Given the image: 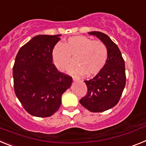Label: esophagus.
Masks as SVG:
<instances>
[{"label": "esophagus", "instance_id": "1", "mask_svg": "<svg viewBox=\"0 0 146 146\" xmlns=\"http://www.w3.org/2000/svg\"><path fill=\"white\" fill-rule=\"evenodd\" d=\"M72 80H73V81H78L79 80V77H72Z\"/></svg>", "mask_w": 146, "mask_h": 146}]
</instances>
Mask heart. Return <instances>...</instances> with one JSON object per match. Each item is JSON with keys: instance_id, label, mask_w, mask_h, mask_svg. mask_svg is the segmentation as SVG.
<instances>
[{"instance_id": "b5f03b06", "label": "heart", "mask_w": 146, "mask_h": 146, "mask_svg": "<svg viewBox=\"0 0 146 146\" xmlns=\"http://www.w3.org/2000/svg\"><path fill=\"white\" fill-rule=\"evenodd\" d=\"M108 51L102 42L84 36L69 38L64 44H58L52 52L54 64L64 72L74 58L75 64L68 69L70 74H85L90 77L101 72L107 63Z\"/></svg>"}]
</instances>
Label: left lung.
<instances>
[{"label": "left lung", "mask_w": 146, "mask_h": 146, "mask_svg": "<svg viewBox=\"0 0 146 146\" xmlns=\"http://www.w3.org/2000/svg\"><path fill=\"white\" fill-rule=\"evenodd\" d=\"M106 45L108 51L107 63L101 72L89 80L86 96L80 100L82 106L93 113H100L118 104L125 85V63L119 48L108 35L99 31L89 32Z\"/></svg>", "instance_id": "obj_1"}]
</instances>
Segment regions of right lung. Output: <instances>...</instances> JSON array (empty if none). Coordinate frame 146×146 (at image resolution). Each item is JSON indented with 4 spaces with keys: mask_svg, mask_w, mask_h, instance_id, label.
I'll list each match as a JSON object with an SVG mask.
<instances>
[{
    "mask_svg": "<svg viewBox=\"0 0 146 146\" xmlns=\"http://www.w3.org/2000/svg\"><path fill=\"white\" fill-rule=\"evenodd\" d=\"M60 35H38L20 49L13 66L17 97L29 114L45 118L61 104V96L72 85L70 76L58 72L52 52Z\"/></svg>",
    "mask_w": 146,
    "mask_h": 146,
    "instance_id": "add662e5",
    "label": "right lung"
}]
</instances>
